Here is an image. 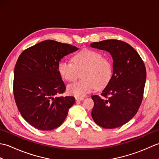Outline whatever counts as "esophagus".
I'll use <instances>...</instances> for the list:
<instances>
[{
	"instance_id": "obj_1",
	"label": "esophagus",
	"mask_w": 159,
	"mask_h": 159,
	"mask_svg": "<svg viewBox=\"0 0 159 159\" xmlns=\"http://www.w3.org/2000/svg\"><path fill=\"white\" fill-rule=\"evenodd\" d=\"M75 99L76 100H80V101H82L84 100V98H78V97H76Z\"/></svg>"
}]
</instances>
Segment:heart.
I'll list each match as a JSON object with an SVG mask.
<instances>
[{
	"label": "heart",
	"mask_w": 159,
	"mask_h": 159,
	"mask_svg": "<svg viewBox=\"0 0 159 159\" xmlns=\"http://www.w3.org/2000/svg\"><path fill=\"white\" fill-rule=\"evenodd\" d=\"M73 62L62 60L58 65V71L63 79L68 82L75 80L82 72L83 80L67 87L71 95L82 98L96 88L102 89L111 79L113 66L109 58L102 56L96 50L84 48L74 55Z\"/></svg>",
	"instance_id": "b5f03b06"
}]
</instances>
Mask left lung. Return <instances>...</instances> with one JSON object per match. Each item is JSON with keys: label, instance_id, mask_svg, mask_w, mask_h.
<instances>
[{"label": "left lung", "instance_id": "obj_1", "mask_svg": "<svg viewBox=\"0 0 159 159\" xmlns=\"http://www.w3.org/2000/svg\"><path fill=\"white\" fill-rule=\"evenodd\" d=\"M110 52L113 74L101 96H92L93 121L104 128H116L129 121L142 102L146 70L142 59L133 47L121 40L108 39L90 44Z\"/></svg>", "mask_w": 159, "mask_h": 159}]
</instances>
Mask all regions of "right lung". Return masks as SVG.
I'll return each mask as SVG.
<instances>
[{"instance_id":"add662e5","label":"right lung","mask_w":159,"mask_h":159,"mask_svg":"<svg viewBox=\"0 0 159 159\" xmlns=\"http://www.w3.org/2000/svg\"><path fill=\"white\" fill-rule=\"evenodd\" d=\"M68 43L45 40L24 50L16 63L13 96L24 119L40 130H51L65 120L75 102L60 96L66 85L58 71L59 61L77 50Z\"/></svg>"}]
</instances>
